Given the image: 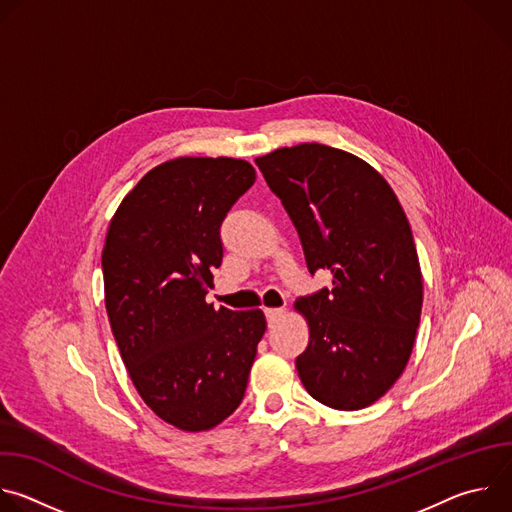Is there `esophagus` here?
<instances>
[{"label": "esophagus", "mask_w": 512, "mask_h": 512, "mask_svg": "<svg viewBox=\"0 0 512 512\" xmlns=\"http://www.w3.org/2000/svg\"><path fill=\"white\" fill-rule=\"evenodd\" d=\"M265 316L269 324H275L283 316V308H265Z\"/></svg>", "instance_id": "1"}]
</instances>
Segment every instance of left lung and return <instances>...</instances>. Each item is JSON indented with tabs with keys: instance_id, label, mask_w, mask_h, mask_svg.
Wrapping results in <instances>:
<instances>
[{
	"instance_id": "8db88e82",
	"label": "left lung",
	"mask_w": 512,
	"mask_h": 512,
	"mask_svg": "<svg viewBox=\"0 0 512 512\" xmlns=\"http://www.w3.org/2000/svg\"><path fill=\"white\" fill-rule=\"evenodd\" d=\"M255 164L298 229L310 273H332L330 289L296 302L310 326L298 375L332 409L369 407L405 371L421 318L407 216L373 166L328 145L300 143Z\"/></svg>"
}]
</instances>
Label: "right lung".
Instances as JSON below:
<instances>
[{
    "label": "right lung",
    "instance_id": "right-lung-1",
    "mask_svg": "<svg viewBox=\"0 0 512 512\" xmlns=\"http://www.w3.org/2000/svg\"><path fill=\"white\" fill-rule=\"evenodd\" d=\"M233 158H178L123 198L103 247L105 306L127 373L160 419L184 431L225 421L243 401L261 310L206 302L223 263L221 225L253 186Z\"/></svg>",
    "mask_w": 512,
    "mask_h": 512
}]
</instances>
